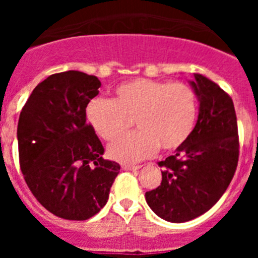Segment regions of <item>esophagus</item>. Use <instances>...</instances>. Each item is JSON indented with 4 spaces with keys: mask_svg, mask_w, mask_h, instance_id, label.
Returning <instances> with one entry per match:
<instances>
[{
    "mask_svg": "<svg viewBox=\"0 0 258 258\" xmlns=\"http://www.w3.org/2000/svg\"><path fill=\"white\" fill-rule=\"evenodd\" d=\"M121 168L124 170H136V169H140L141 165H133V164H122Z\"/></svg>",
    "mask_w": 258,
    "mask_h": 258,
    "instance_id": "1",
    "label": "esophagus"
}]
</instances>
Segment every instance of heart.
Returning a JSON list of instances; mask_svg holds the SVG:
<instances>
[{"label":"heart","instance_id":"obj_1","mask_svg":"<svg viewBox=\"0 0 258 258\" xmlns=\"http://www.w3.org/2000/svg\"><path fill=\"white\" fill-rule=\"evenodd\" d=\"M198 98L184 83L134 79L115 90V99L94 98L86 107L89 124L104 141H113L131 127L140 131L109 146V155L122 163L150 157L160 147L172 151L191 136L197 122Z\"/></svg>","mask_w":258,"mask_h":258}]
</instances>
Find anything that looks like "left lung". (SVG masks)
I'll use <instances>...</instances> for the list:
<instances>
[{
  "mask_svg": "<svg viewBox=\"0 0 258 258\" xmlns=\"http://www.w3.org/2000/svg\"><path fill=\"white\" fill-rule=\"evenodd\" d=\"M199 116L188 140L175 154L159 161L160 186L146 192V202L160 218L186 222L220 200L235 174L239 136L232 99L212 80L194 74Z\"/></svg>",
  "mask_w": 258,
  "mask_h": 258,
  "instance_id": "obj_1",
  "label": "left lung"
}]
</instances>
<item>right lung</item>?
Instances as JSON below:
<instances>
[{"label": "right lung", "mask_w": 258, "mask_h": 258, "mask_svg": "<svg viewBox=\"0 0 258 258\" xmlns=\"http://www.w3.org/2000/svg\"><path fill=\"white\" fill-rule=\"evenodd\" d=\"M101 81L80 71L38 84L22 108L18 147L23 177L41 206L56 217L84 221L106 206L120 165L104 149L86 107Z\"/></svg>", "instance_id": "1"}]
</instances>
